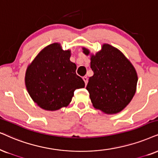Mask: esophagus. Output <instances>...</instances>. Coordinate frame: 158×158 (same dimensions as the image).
<instances>
[{"instance_id": "1", "label": "esophagus", "mask_w": 158, "mask_h": 158, "mask_svg": "<svg viewBox=\"0 0 158 158\" xmlns=\"http://www.w3.org/2000/svg\"><path fill=\"white\" fill-rule=\"evenodd\" d=\"M82 79H83L84 81H85V85H87V81H88V78H87V77L85 76V77H83Z\"/></svg>"}]
</instances>
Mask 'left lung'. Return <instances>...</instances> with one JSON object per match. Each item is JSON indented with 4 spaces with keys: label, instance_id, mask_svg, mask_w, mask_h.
<instances>
[{
    "label": "left lung",
    "instance_id": "obj_1",
    "mask_svg": "<svg viewBox=\"0 0 158 158\" xmlns=\"http://www.w3.org/2000/svg\"><path fill=\"white\" fill-rule=\"evenodd\" d=\"M88 55V49L83 48ZM93 77L89 78L86 89L95 109L106 114L121 111L135 95L138 81L136 71L120 51L109 44L91 56Z\"/></svg>",
    "mask_w": 158,
    "mask_h": 158
}]
</instances>
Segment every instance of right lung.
<instances>
[{
  "mask_svg": "<svg viewBox=\"0 0 158 158\" xmlns=\"http://www.w3.org/2000/svg\"><path fill=\"white\" fill-rule=\"evenodd\" d=\"M71 52L63 51L57 43L45 47L27 68L25 85L37 105L47 111L67 106L75 89L85 87L76 73L77 65L70 61Z\"/></svg>",
  "mask_w": 158,
  "mask_h": 158,
  "instance_id": "1",
  "label": "right lung"
}]
</instances>
